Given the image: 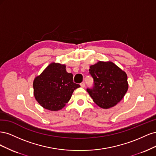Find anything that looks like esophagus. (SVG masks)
<instances>
[{"label":"esophagus","instance_id":"obj_1","mask_svg":"<svg viewBox=\"0 0 156 156\" xmlns=\"http://www.w3.org/2000/svg\"><path fill=\"white\" fill-rule=\"evenodd\" d=\"M81 87L82 88H84V87H85V83H84V82H82V83H81Z\"/></svg>","mask_w":156,"mask_h":156}]
</instances>
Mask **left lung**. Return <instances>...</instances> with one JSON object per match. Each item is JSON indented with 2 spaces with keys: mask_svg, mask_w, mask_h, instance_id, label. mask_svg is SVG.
Instances as JSON below:
<instances>
[{
  "mask_svg": "<svg viewBox=\"0 0 156 156\" xmlns=\"http://www.w3.org/2000/svg\"><path fill=\"white\" fill-rule=\"evenodd\" d=\"M94 86L87 90L96 105L103 108L115 106L128 89L127 74L116 64L99 61L90 66Z\"/></svg>",
  "mask_w": 156,
  "mask_h": 156,
  "instance_id": "8db88e82",
  "label": "left lung"
}]
</instances>
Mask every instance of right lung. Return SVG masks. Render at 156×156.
I'll list each match as a JSON object with an SVG mask.
<instances>
[{
  "label": "right lung",
  "instance_id": "1",
  "mask_svg": "<svg viewBox=\"0 0 156 156\" xmlns=\"http://www.w3.org/2000/svg\"><path fill=\"white\" fill-rule=\"evenodd\" d=\"M73 74L66 69V65L51 63L33 82L36 101L45 109L59 111L69 101L75 89Z\"/></svg>",
  "mask_w": 156,
  "mask_h": 156
}]
</instances>
